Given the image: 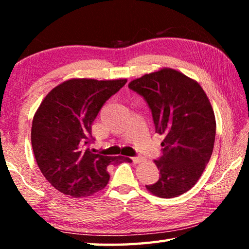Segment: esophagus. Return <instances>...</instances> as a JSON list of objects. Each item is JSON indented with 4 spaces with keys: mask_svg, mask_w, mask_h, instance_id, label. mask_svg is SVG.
I'll list each match as a JSON object with an SVG mask.
<instances>
[{
    "mask_svg": "<svg viewBox=\"0 0 249 249\" xmlns=\"http://www.w3.org/2000/svg\"><path fill=\"white\" fill-rule=\"evenodd\" d=\"M132 160H133L134 163H141V162H142V157H133Z\"/></svg>",
    "mask_w": 249,
    "mask_h": 249,
    "instance_id": "34e87169",
    "label": "esophagus"
}]
</instances>
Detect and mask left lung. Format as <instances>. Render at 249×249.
<instances>
[{"mask_svg":"<svg viewBox=\"0 0 249 249\" xmlns=\"http://www.w3.org/2000/svg\"><path fill=\"white\" fill-rule=\"evenodd\" d=\"M128 87L144 96L156 132L165 136L162 156L154 161L160 177L146 189L165 199L183 195L195 187L213 153L216 122L208 95L197 81L172 68L146 73Z\"/></svg>","mask_w":249,"mask_h":249,"instance_id":"left-lung-1","label":"left lung"}]
</instances>
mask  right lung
I'll return each mask as SVG.
<instances>
[{
    "mask_svg": "<svg viewBox=\"0 0 249 249\" xmlns=\"http://www.w3.org/2000/svg\"><path fill=\"white\" fill-rule=\"evenodd\" d=\"M126 82L127 79L66 80L37 108L32 124L33 151L41 174L59 192L72 197L92 196L107 187L109 165L132 162L86 148L101 107Z\"/></svg>",
    "mask_w": 249,
    "mask_h": 249,
    "instance_id": "right-lung-1",
    "label": "right lung"
}]
</instances>
